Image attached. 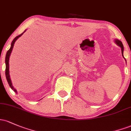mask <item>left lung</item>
<instances>
[{
    "mask_svg": "<svg viewBox=\"0 0 131 131\" xmlns=\"http://www.w3.org/2000/svg\"><path fill=\"white\" fill-rule=\"evenodd\" d=\"M114 42L116 43V44H117V45H118L119 47H121V48L122 56H123V57L125 59V60H126V58H124V55H123V52H124V47H123V43H122L121 41H120V40H119L118 39H115V40H114Z\"/></svg>",
    "mask_w": 131,
    "mask_h": 131,
    "instance_id": "8db88e82",
    "label": "left lung"
}]
</instances>
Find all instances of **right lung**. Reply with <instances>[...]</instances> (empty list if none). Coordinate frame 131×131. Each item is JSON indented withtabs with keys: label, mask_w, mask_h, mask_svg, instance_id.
I'll use <instances>...</instances> for the list:
<instances>
[{
	"label": "right lung",
	"mask_w": 131,
	"mask_h": 131,
	"mask_svg": "<svg viewBox=\"0 0 131 131\" xmlns=\"http://www.w3.org/2000/svg\"><path fill=\"white\" fill-rule=\"evenodd\" d=\"M26 31V30L25 31H24V32L22 33V34H20V35H19L18 36H17L16 37H15V38H14V40H13V41H12V43H11V47L10 48V49L7 51V53H6V56H5V77H6V78H7V82H8V84H9L10 87L11 88V89H12V90H14V91L15 92V93H17V90H15V88H14V86H13L12 85V81H11V80H10V74H9V58H10V54L11 53H12V49L13 48H14V44H15V42L16 41V40L18 39L19 37H20L21 35L24 34V33Z\"/></svg>",
	"instance_id": "add662e5"
}]
</instances>
